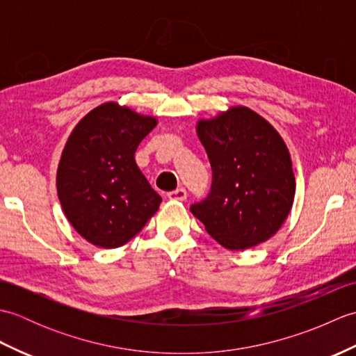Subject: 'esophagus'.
Wrapping results in <instances>:
<instances>
[{"label": "esophagus", "instance_id": "34e87169", "mask_svg": "<svg viewBox=\"0 0 356 356\" xmlns=\"http://www.w3.org/2000/svg\"><path fill=\"white\" fill-rule=\"evenodd\" d=\"M186 197H188V194H186V190H184V188H179V190H176V191L168 193V199L170 200L184 202V200H186Z\"/></svg>", "mask_w": 356, "mask_h": 356}]
</instances>
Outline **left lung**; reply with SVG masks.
Wrapping results in <instances>:
<instances>
[{
	"label": "left lung",
	"mask_w": 356,
	"mask_h": 356,
	"mask_svg": "<svg viewBox=\"0 0 356 356\" xmlns=\"http://www.w3.org/2000/svg\"><path fill=\"white\" fill-rule=\"evenodd\" d=\"M213 170L208 199L190 209L217 243L245 251L275 236L289 216L295 176L282 136L259 113L234 105L195 124Z\"/></svg>",
	"instance_id": "left-lung-1"
}]
</instances>
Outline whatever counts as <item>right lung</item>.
Masks as SVG:
<instances>
[{
	"label": "right lung",
	"mask_w": 356,
	"mask_h": 356,
	"mask_svg": "<svg viewBox=\"0 0 356 356\" xmlns=\"http://www.w3.org/2000/svg\"><path fill=\"white\" fill-rule=\"evenodd\" d=\"M157 125L154 116L104 102L88 111L67 139L56 190L67 220L95 246L125 245L161 207L134 153Z\"/></svg>",
	"instance_id": "right-lung-1"
}]
</instances>
